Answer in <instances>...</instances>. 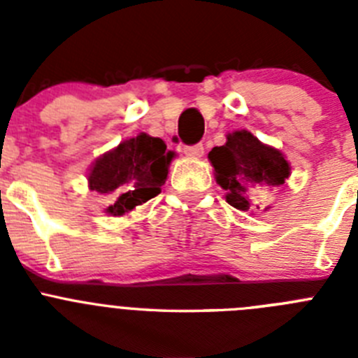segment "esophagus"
I'll use <instances>...</instances> for the list:
<instances>
[{"label": "esophagus", "instance_id": "esophagus-1", "mask_svg": "<svg viewBox=\"0 0 358 358\" xmlns=\"http://www.w3.org/2000/svg\"><path fill=\"white\" fill-rule=\"evenodd\" d=\"M182 150H185V154L188 157H202V154H204V147L202 145H188Z\"/></svg>", "mask_w": 358, "mask_h": 358}]
</instances>
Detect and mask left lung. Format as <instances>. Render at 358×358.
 I'll return each mask as SVG.
<instances>
[{
	"label": "left lung",
	"instance_id": "1",
	"mask_svg": "<svg viewBox=\"0 0 358 358\" xmlns=\"http://www.w3.org/2000/svg\"><path fill=\"white\" fill-rule=\"evenodd\" d=\"M217 182L226 189V201L240 211L260 210V195L283 185L290 164L280 150L262 143L249 131L227 134L222 147L208 154ZM268 206L264 208L267 211Z\"/></svg>",
	"mask_w": 358,
	"mask_h": 358
}]
</instances>
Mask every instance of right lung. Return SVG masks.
<instances>
[{"instance_id":"add662e5","label":"right lung","mask_w":358,"mask_h":358,"mask_svg":"<svg viewBox=\"0 0 358 358\" xmlns=\"http://www.w3.org/2000/svg\"><path fill=\"white\" fill-rule=\"evenodd\" d=\"M173 152L159 138L143 134L122 141L91 166L90 188L109 195L106 213L120 217L161 194Z\"/></svg>"}]
</instances>
